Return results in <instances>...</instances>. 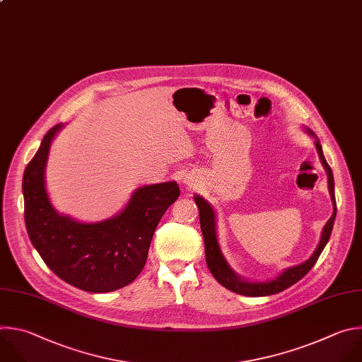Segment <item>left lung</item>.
Masks as SVG:
<instances>
[{
    "label": "left lung",
    "instance_id": "1",
    "mask_svg": "<svg viewBox=\"0 0 362 362\" xmlns=\"http://www.w3.org/2000/svg\"><path fill=\"white\" fill-rule=\"evenodd\" d=\"M315 146H317V151L320 154L321 163L324 164V167L327 170V174H328V189H329V194H331V199L334 202V212H332L331 218L328 220V223L325 224V227L322 230L321 241H320L315 252L311 255V258L307 259L305 262H303L301 265L288 268L279 276H276L275 279H272L269 282H245L234 274V271L228 267L226 258L221 254L218 241H216L215 214H214L211 205L202 197L195 195L194 199H195V204L199 209V224H201V231H202V235H204L206 265H208L211 274L214 275V278L218 281L223 286H226L227 290H230L233 293H237L240 296H247V297H265V296L278 294V293L286 290V288H290L291 285H294L296 282H298L315 265L318 257L321 255L322 250L325 248V245H327V243L331 237V231H332L335 215H337V202H335V192H334L332 170L328 165V163H327V160L322 154L321 144L317 141Z\"/></svg>",
    "mask_w": 362,
    "mask_h": 362
}]
</instances>
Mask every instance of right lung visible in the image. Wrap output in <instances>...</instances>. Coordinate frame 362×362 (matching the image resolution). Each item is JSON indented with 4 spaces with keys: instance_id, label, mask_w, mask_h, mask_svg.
<instances>
[{
    "instance_id": "1",
    "label": "right lung",
    "mask_w": 362,
    "mask_h": 362,
    "mask_svg": "<svg viewBox=\"0 0 362 362\" xmlns=\"http://www.w3.org/2000/svg\"><path fill=\"white\" fill-rule=\"evenodd\" d=\"M54 125L23 177L28 237L47 267L62 281L87 293H110L131 284L147 262L156 228L180 197L177 182L138 188L125 209L111 220L81 224L55 212L45 191L44 171Z\"/></svg>"
}]
</instances>
